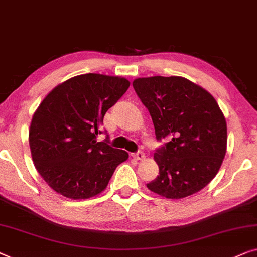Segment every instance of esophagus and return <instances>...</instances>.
I'll list each match as a JSON object with an SVG mask.
<instances>
[{
  "label": "esophagus",
  "instance_id": "esophagus-1",
  "mask_svg": "<svg viewBox=\"0 0 257 257\" xmlns=\"http://www.w3.org/2000/svg\"><path fill=\"white\" fill-rule=\"evenodd\" d=\"M131 156H132V159L138 160V161H139V160H144L145 158H146V155H145L144 152H137V153H132Z\"/></svg>",
  "mask_w": 257,
  "mask_h": 257
}]
</instances>
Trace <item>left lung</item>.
I'll list each match as a JSON object with an SVG mask.
<instances>
[{
    "label": "left lung",
    "instance_id": "1",
    "mask_svg": "<svg viewBox=\"0 0 257 257\" xmlns=\"http://www.w3.org/2000/svg\"><path fill=\"white\" fill-rule=\"evenodd\" d=\"M133 88L150 111L156 139L170 141L156 150L159 176L152 192L180 199L213 180L227 148V125L213 96L182 76L139 77Z\"/></svg>",
    "mask_w": 257,
    "mask_h": 257
}]
</instances>
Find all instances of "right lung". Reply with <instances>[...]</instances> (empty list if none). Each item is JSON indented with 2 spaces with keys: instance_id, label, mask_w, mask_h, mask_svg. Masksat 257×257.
I'll return each mask as SVG.
<instances>
[{
  "instance_id": "add662e5",
  "label": "right lung",
  "mask_w": 257,
  "mask_h": 257,
  "mask_svg": "<svg viewBox=\"0 0 257 257\" xmlns=\"http://www.w3.org/2000/svg\"><path fill=\"white\" fill-rule=\"evenodd\" d=\"M120 76L83 74L57 85L39 104L29 130L33 163L55 192L87 199L106 188L127 152L97 141L104 114L125 94Z\"/></svg>"
}]
</instances>
